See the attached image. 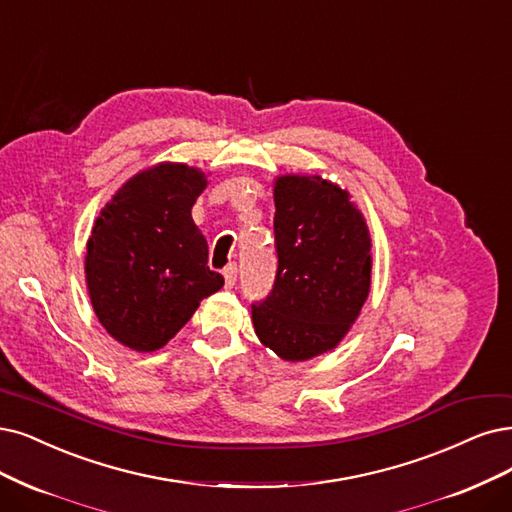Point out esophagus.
<instances>
[{"label":"esophagus","instance_id":"1","mask_svg":"<svg viewBox=\"0 0 512 512\" xmlns=\"http://www.w3.org/2000/svg\"><path fill=\"white\" fill-rule=\"evenodd\" d=\"M223 278H225V287H234L236 285V280H238L236 263H230V266L223 270Z\"/></svg>","mask_w":512,"mask_h":512}]
</instances>
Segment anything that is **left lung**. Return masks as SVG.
<instances>
[{
  "instance_id": "8db88e82",
  "label": "left lung",
  "mask_w": 512,
  "mask_h": 512,
  "mask_svg": "<svg viewBox=\"0 0 512 512\" xmlns=\"http://www.w3.org/2000/svg\"><path fill=\"white\" fill-rule=\"evenodd\" d=\"M278 255L270 295L253 304L259 342L285 361L333 350L371 289V236L350 194L318 175L274 181Z\"/></svg>"
}]
</instances>
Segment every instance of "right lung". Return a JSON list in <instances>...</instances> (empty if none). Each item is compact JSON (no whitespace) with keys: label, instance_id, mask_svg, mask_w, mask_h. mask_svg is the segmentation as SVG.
Returning <instances> with one entry per match:
<instances>
[{"label":"right lung","instance_id":"right-lung-1","mask_svg":"<svg viewBox=\"0 0 512 512\" xmlns=\"http://www.w3.org/2000/svg\"><path fill=\"white\" fill-rule=\"evenodd\" d=\"M200 168L160 162L128 179L92 225L86 285L105 331L137 352L160 350L223 287L192 219Z\"/></svg>","mask_w":512,"mask_h":512}]
</instances>
